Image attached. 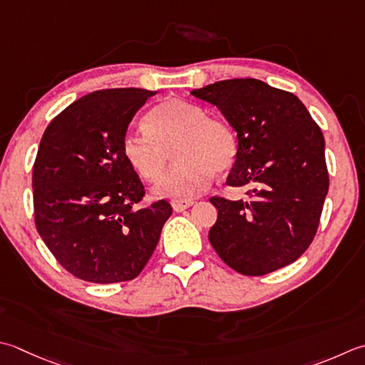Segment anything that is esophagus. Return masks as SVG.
<instances>
[{"mask_svg":"<svg viewBox=\"0 0 365 365\" xmlns=\"http://www.w3.org/2000/svg\"><path fill=\"white\" fill-rule=\"evenodd\" d=\"M170 204H173V209L175 212H183L185 209H188V207L195 204V201H191V199H173Z\"/></svg>","mask_w":365,"mask_h":365,"instance_id":"34e87169","label":"esophagus"}]
</instances>
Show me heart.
<instances>
[{
    "label": "heart",
    "mask_w": 365,
    "mask_h": 365,
    "mask_svg": "<svg viewBox=\"0 0 365 365\" xmlns=\"http://www.w3.org/2000/svg\"><path fill=\"white\" fill-rule=\"evenodd\" d=\"M145 130L126 131L121 152L147 182H158L175 147L178 163L155 188L160 196L190 199L204 192L213 174L226 173L237 156V140L223 121L207 117L202 107L163 103L145 117Z\"/></svg>",
    "instance_id": "heart-1"
}]
</instances>
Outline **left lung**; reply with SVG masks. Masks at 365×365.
<instances>
[{"mask_svg":"<svg viewBox=\"0 0 365 365\" xmlns=\"http://www.w3.org/2000/svg\"><path fill=\"white\" fill-rule=\"evenodd\" d=\"M217 106L237 131L230 187L245 201L210 197L217 223L209 240L235 272L258 277L294 262L315 237L329 190L324 135L289 91L256 78H230L191 91Z\"/></svg>","mask_w":365,"mask_h":365,"instance_id":"8db88e82","label":"left lung"}]
</instances>
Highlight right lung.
<instances>
[{"mask_svg":"<svg viewBox=\"0 0 365 365\" xmlns=\"http://www.w3.org/2000/svg\"><path fill=\"white\" fill-rule=\"evenodd\" d=\"M155 91L99 90L60 112L33 166L34 225L55 259L90 283L138 277L158 245L168 201L140 207L144 185L121 152L134 113Z\"/></svg>","mask_w":365,"mask_h":365,"instance_id":"obj_1","label":"right lung"}]
</instances>
